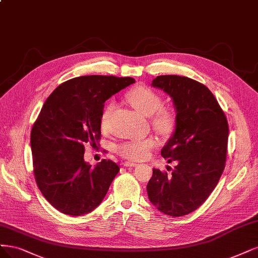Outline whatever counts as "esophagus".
Segmentation results:
<instances>
[{"label":"esophagus","mask_w":258,"mask_h":258,"mask_svg":"<svg viewBox=\"0 0 258 258\" xmlns=\"http://www.w3.org/2000/svg\"><path fill=\"white\" fill-rule=\"evenodd\" d=\"M137 165H138V164L135 163V162H130V161L123 162V166H126V167H135V166H137Z\"/></svg>","instance_id":"esophagus-1"}]
</instances>
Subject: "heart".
I'll list each match as a JSON object with an SVG mask.
<instances>
[{
  "label": "heart",
  "instance_id": "heart-1",
  "mask_svg": "<svg viewBox=\"0 0 258 258\" xmlns=\"http://www.w3.org/2000/svg\"><path fill=\"white\" fill-rule=\"evenodd\" d=\"M128 100L141 114L152 117L154 126L160 131L171 130L175 122V113L173 110L162 106V100L156 92L145 86H139L128 94ZM113 109V103L108 104L102 116L101 128L108 129V119ZM155 146L153 139L135 140L125 142L118 146V154L129 160H143L149 156L150 150Z\"/></svg>",
  "mask_w": 258,
  "mask_h": 258
}]
</instances>
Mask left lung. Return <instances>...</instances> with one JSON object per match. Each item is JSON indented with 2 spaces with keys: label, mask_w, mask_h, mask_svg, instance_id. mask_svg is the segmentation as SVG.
I'll return each mask as SVG.
<instances>
[{
  "label": "left lung",
  "mask_w": 258,
  "mask_h": 258,
  "mask_svg": "<svg viewBox=\"0 0 258 258\" xmlns=\"http://www.w3.org/2000/svg\"><path fill=\"white\" fill-rule=\"evenodd\" d=\"M152 86L173 100L175 130L161 150L172 175L154 168L147 183L150 203L162 214L181 217L205 202L225 167L228 123L208 88L186 77L158 76Z\"/></svg>",
  "instance_id": "1"
}]
</instances>
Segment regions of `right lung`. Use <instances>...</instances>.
I'll return each instance as SVG.
<instances>
[{
	"mask_svg": "<svg viewBox=\"0 0 258 258\" xmlns=\"http://www.w3.org/2000/svg\"><path fill=\"white\" fill-rule=\"evenodd\" d=\"M133 78L83 76L57 86L31 132L34 175L51 205L68 216H83L104 199L119 172L111 160L85 162L86 143L99 144L104 102L133 84Z\"/></svg>",
	"mask_w": 258,
	"mask_h": 258,
	"instance_id": "1",
	"label": "right lung"
}]
</instances>
